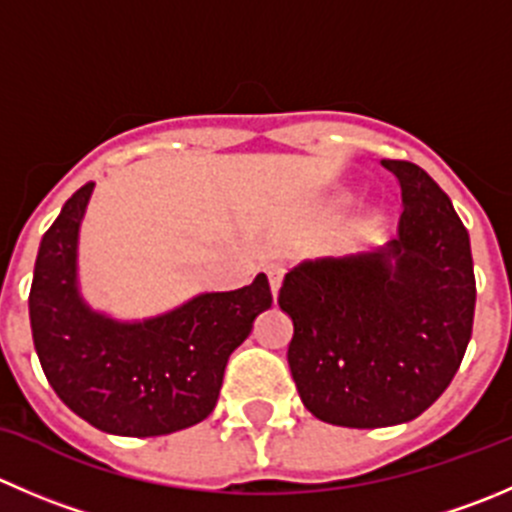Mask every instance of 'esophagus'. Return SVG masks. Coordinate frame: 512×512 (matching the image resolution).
Here are the masks:
<instances>
[{
	"label": "esophagus",
	"instance_id": "esophagus-1",
	"mask_svg": "<svg viewBox=\"0 0 512 512\" xmlns=\"http://www.w3.org/2000/svg\"><path fill=\"white\" fill-rule=\"evenodd\" d=\"M267 277H270L272 295H277V290H280V285H282V277H285V267L270 265V267H267Z\"/></svg>",
	"mask_w": 512,
	"mask_h": 512
}]
</instances>
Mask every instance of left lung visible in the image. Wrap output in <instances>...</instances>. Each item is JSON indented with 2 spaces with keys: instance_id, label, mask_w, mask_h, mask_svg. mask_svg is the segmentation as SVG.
<instances>
[{
  "instance_id": "obj_1",
  "label": "left lung",
  "mask_w": 512,
  "mask_h": 512,
  "mask_svg": "<svg viewBox=\"0 0 512 512\" xmlns=\"http://www.w3.org/2000/svg\"><path fill=\"white\" fill-rule=\"evenodd\" d=\"M403 190L398 240L285 275L282 310L295 335L292 380L317 420L388 428L430 408L473 335L470 237L438 182L408 160H382Z\"/></svg>"
}]
</instances>
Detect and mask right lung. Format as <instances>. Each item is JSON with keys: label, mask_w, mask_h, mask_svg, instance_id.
Returning <instances> with one entry per match:
<instances>
[{"label": "right lung", "mask_w": 512, "mask_h": 512, "mask_svg": "<svg viewBox=\"0 0 512 512\" xmlns=\"http://www.w3.org/2000/svg\"><path fill=\"white\" fill-rule=\"evenodd\" d=\"M92 182L44 232L29 290L34 350L64 405L112 435L152 438L202 423L215 410L232 350L272 305L270 282L207 292L170 315L117 325L79 302L77 230Z\"/></svg>", "instance_id": "add662e5"}]
</instances>
